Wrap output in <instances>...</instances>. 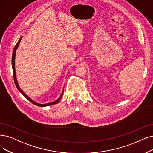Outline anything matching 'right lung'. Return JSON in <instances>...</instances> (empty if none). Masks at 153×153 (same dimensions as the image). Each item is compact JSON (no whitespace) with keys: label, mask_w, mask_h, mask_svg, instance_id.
Here are the masks:
<instances>
[{"label":"right lung","mask_w":153,"mask_h":153,"mask_svg":"<svg viewBox=\"0 0 153 153\" xmlns=\"http://www.w3.org/2000/svg\"><path fill=\"white\" fill-rule=\"evenodd\" d=\"M22 38V37L21 36V37L19 38V41H17V44L16 45V46H15V47H14V48L13 53V56H12V66H13L14 80V83H15V85H16V86L17 88L18 89V90H19V91H20V92H21L24 97H25L26 98V99H27L28 100H29L30 102L33 103V104H34V105H37V106H38V107H46V106L51 105H53V104H56V103H57L60 100V99H62V95H63V91H62V94H61V95L59 96V97L58 98V99L57 100H56L55 101L52 102H50V103H43V104H41V103H37V102H34L33 100H32L31 99H30V97H29L25 93H24V91L22 90V89L20 88L19 85V83H18V82H17V78H16V68H15V59H16L15 57H16V50H17L18 47H19V43H20V42H21V41Z\"/></svg>","instance_id":"obj_1"}]
</instances>
